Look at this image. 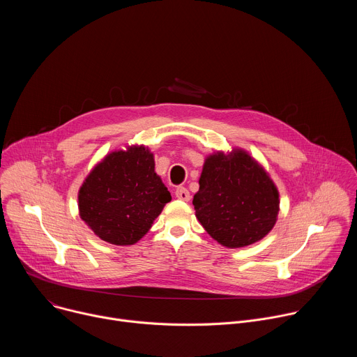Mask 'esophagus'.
I'll return each instance as SVG.
<instances>
[{
    "mask_svg": "<svg viewBox=\"0 0 357 357\" xmlns=\"http://www.w3.org/2000/svg\"><path fill=\"white\" fill-rule=\"evenodd\" d=\"M175 196H176L178 199L183 200V202H188V200L190 199V193H189V190H188L186 188H183V186L176 188V190H175Z\"/></svg>",
    "mask_w": 357,
    "mask_h": 357,
    "instance_id": "obj_1",
    "label": "esophagus"
}]
</instances>
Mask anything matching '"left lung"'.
Returning <instances> with one entry per match:
<instances>
[{
  "label": "left lung",
  "mask_w": 357,
  "mask_h": 357,
  "mask_svg": "<svg viewBox=\"0 0 357 357\" xmlns=\"http://www.w3.org/2000/svg\"><path fill=\"white\" fill-rule=\"evenodd\" d=\"M193 206L200 225L227 248L266 237L280 212V193L268 172L247 151L233 148L206 157Z\"/></svg>",
  "instance_id": "obj_1"
}]
</instances>
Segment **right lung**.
<instances>
[{
  "label": "right lung",
  "mask_w": 357,
  "mask_h": 357,
  "mask_svg": "<svg viewBox=\"0 0 357 357\" xmlns=\"http://www.w3.org/2000/svg\"><path fill=\"white\" fill-rule=\"evenodd\" d=\"M80 219L110 244L131 245L142 238L171 193L155 172L154 154L144 145L113 151L86 176L79 189Z\"/></svg>",
  "instance_id": "right-lung-1"
}]
</instances>
